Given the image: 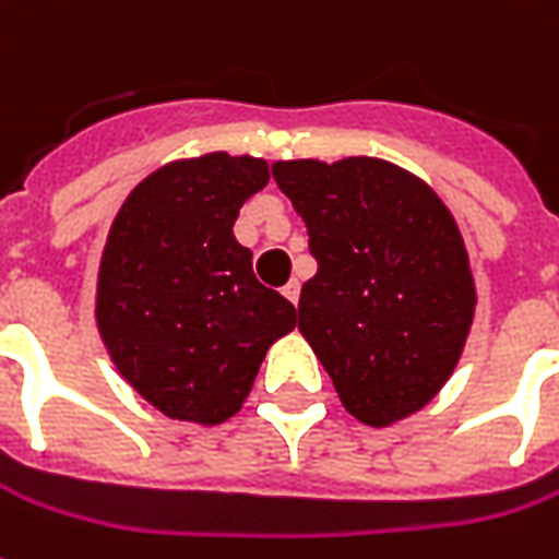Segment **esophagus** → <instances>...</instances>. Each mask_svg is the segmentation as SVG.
Listing matches in <instances>:
<instances>
[{
	"mask_svg": "<svg viewBox=\"0 0 559 559\" xmlns=\"http://www.w3.org/2000/svg\"><path fill=\"white\" fill-rule=\"evenodd\" d=\"M281 294L287 296V299H290V302H294V306H296V302H299V281H296V278L287 281V284H284V290H281Z\"/></svg>",
	"mask_w": 559,
	"mask_h": 559,
	"instance_id": "obj_1",
	"label": "esophagus"
}]
</instances>
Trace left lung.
<instances>
[{
    "label": "left lung",
    "mask_w": 559,
    "mask_h": 559,
    "mask_svg": "<svg viewBox=\"0 0 559 559\" xmlns=\"http://www.w3.org/2000/svg\"><path fill=\"white\" fill-rule=\"evenodd\" d=\"M318 260L299 333L343 407L385 428L453 376L474 321L468 250L438 192L382 158L275 162Z\"/></svg>",
    "instance_id": "obj_1"
}]
</instances>
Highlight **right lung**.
<instances>
[{
    "mask_svg": "<svg viewBox=\"0 0 559 559\" xmlns=\"http://www.w3.org/2000/svg\"><path fill=\"white\" fill-rule=\"evenodd\" d=\"M269 183L253 155L170 162L124 199L97 275V330L119 373L168 419L235 416L296 309L235 241L241 204Z\"/></svg>",
    "mask_w": 559,
    "mask_h": 559,
    "instance_id": "add662e5",
    "label": "right lung"
}]
</instances>
